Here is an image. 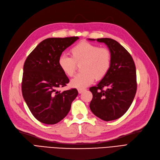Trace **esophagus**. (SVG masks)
Segmentation results:
<instances>
[{"label":"esophagus","mask_w":160,"mask_h":160,"mask_svg":"<svg viewBox=\"0 0 160 160\" xmlns=\"http://www.w3.org/2000/svg\"><path fill=\"white\" fill-rule=\"evenodd\" d=\"M85 91V89H78V92H79V93H83V92Z\"/></svg>","instance_id":"esophagus-1"}]
</instances>
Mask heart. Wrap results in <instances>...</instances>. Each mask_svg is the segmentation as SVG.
Listing matches in <instances>:
<instances>
[{
    "instance_id": "1",
    "label": "heart",
    "mask_w": 160,
    "mask_h": 160,
    "mask_svg": "<svg viewBox=\"0 0 160 160\" xmlns=\"http://www.w3.org/2000/svg\"><path fill=\"white\" fill-rule=\"evenodd\" d=\"M71 57L62 54L59 57L58 65L68 77L73 76L77 63L81 65L80 73L71 81V85L77 89H84L91 85L95 79L101 80L107 75L111 65V53L105 47L81 42L71 49Z\"/></svg>"
}]
</instances>
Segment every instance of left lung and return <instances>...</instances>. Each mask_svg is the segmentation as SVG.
Instances as JSON below:
<instances>
[{
    "label": "left lung",
    "instance_id": "obj_1",
    "mask_svg": "<svg viewBox=\"0 0 160 160\" xmlns=\"http://www.w3.org/2000/svg\"><path fill=\"white\" fill-rule=\"evenodd\" d=\"M97 41L108 47L111 65L107 75L89 88L93 94L89 107L97 117L109 122L122 117L132 105L137 91L136 69L132 57L118 41L109 38Z\"/></svg>",
    "mask_w": 160,
    "mask_h": 160
}]
</instances>
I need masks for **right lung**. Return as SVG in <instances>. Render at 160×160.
I'll return each instance as SVG.
<instances>
[{"label": "right lung", "instance_id": "1", "mask_svg": "<svg viewBox=\"0 0 160 160\" xmlns=\"http://www.w3.org/2000/svg\"><path fill=\"white\" fill-rule=\"evenodd\" d=\"M78 37L49 38L41 41L23 67L22 93L31 112L40 122L57 123L68 114L78 95L76 89L57 91L69 82L58 65L59 57Z\"/></svg>", "mask_w": 160, "mask_h": 160}]
</instances>
